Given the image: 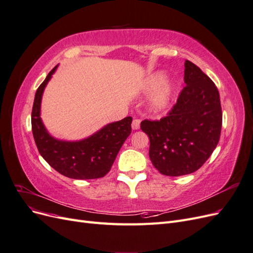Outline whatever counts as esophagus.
<instances>
[{
    "mask_svg": "<svg viewBox=\"0 0 253 253\" xmlns=\"http://www.w3.org/2000/svg\"><path fill=\"white\" fill-rule=\"evenodd\" d=\"M139 126H140V119H134L132 122V128L138 129Z\"/></svg>",
    "mask_w": 253,
    "mask_h": 253,
    "instance_id": "34e87169",
    "label": "esophagus"
}]
</instances>
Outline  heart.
<instances>
[{"label":"heart","mask_w":253,"mask_h":253,"mask_svg":"<svg viewBox=\"0 0 253 253\" xmlns=\"http://www.w3.org/2000/svg\"><path fill=\"white\" fill-rule=\"evenodd\" d=\"M155 89L157 90L150 99V108L155 113H163L169 108L171 103L175 91V84L172 81H165L164 73H153L145 79L143 90L145 93H151Z\"/></svg>","instance_id":"b5f03b06"}]
</instances>
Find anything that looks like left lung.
Here are the masks:
<instances>
[{"instance_id": "obj_1", "label": "left lung", "mask_w": 253, "mask_h": 253, "mask_svg": "<svg viewBox=\"0 0 253 253\" xmlns=\"http://www.w3.org/2000/svg\"><path fill=\"white\" fill-rule=\"evenodd\" d=\"M186 86L166 117L145 119L140 127L150 138V159L167 176L195 172L207 162L219 140L223 113L214 82L189 60Z\"/></svg>"}]
</instances>
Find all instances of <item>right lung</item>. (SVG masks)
Listing matches in <instances>:
<instances>
[{
  "label": "right lung",
  "mask_w": 253,
  "mask_h": 253,
  "mask_svg": "<svg viewBox=\"0 0 253 253\" xmlns=\"http://www.w3.org/2000/svg\"><path fill=\"white\" fill-rule=\"evenodd\" d=\"M55 66L38 87L32 112V128L41 156L51 168L73 179H95L109 173L122 144L131 134L132 117H126L102 127L80 141H62L51 137L40 117L45 86L55 73Z\"/></svg>",
  "instance_id": "obj_1"
}]
</instances>
